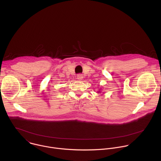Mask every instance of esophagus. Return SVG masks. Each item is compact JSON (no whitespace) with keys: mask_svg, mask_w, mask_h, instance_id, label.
Masks as SVG:
<instances>
[{"mask_svg":"<svg viewBox=\"0 0 161 161\" xmlns=\"http://www.w3.org/2000/svg\"><path fill=\"white\" fill-rule=\"evenodd\" d=\"M77 79L78 80H81L83 79V75L81 74H79L77 75Z\"/></svg>","mask_w":161,"mask_h":161,"instance_id":"obj_1","label":"esophagus"}]
</instances>
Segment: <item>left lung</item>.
I'll return each mask as SVG.
<instances>
[{"label": "left lung", "instance_id": "left-lung-1", "mask_svg": "<svg viewBox=\"0 0 161 161\" xmlns=\"http://www.w3.org/2000/svg\"><path fill=\"white\" fill-rule=\"evenodd\" d=\"M99 92H100V90H99ZM99 92H98V93H99Z\"/></svg>", "mask_w": 161, "mask_h": 161}]
</instances>
